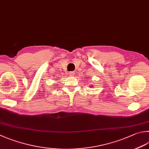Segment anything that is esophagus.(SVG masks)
I'll use <instances>...</instances> for the list:
<instances>
[{"label": "esophagus", "mask_w": 149, "mask_h": 149, "mask_svg": "<svg viewBox=\"0 0 149 149\" xmlns=\"http://www.w3.org/2000/svg\"><path fill=\"white\" fill-rule=\"evenodd\" d=\"M69 74L70 77H72V76H73L74 74V72H70Z\"/></svg>", "instance_id": "34e87169"}]
</instances>
